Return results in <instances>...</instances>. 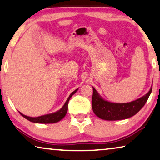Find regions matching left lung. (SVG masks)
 <instances>
[{"label":"left lung","mask_w":160,"mask_h":160,"mask_svg":"<svg viewBox=\"0 0 160 160\" xmlns=\"http://www.w3.org/2000/svg\"><path fill=\"white\" fill-rule=\"evenodd\" d=\"M93 88L92 106L95 114L100 119L108 121L128 119L136 114L147 101L152 90V86L145 95L129 102L117 103L102 98L96 89Z\"/></svg>","instance_id":"8db88e82"}]
</instances>
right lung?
Instances as JSON below:
<instances>
[{
	"instance_id": "1",
	"label": "right lung",
	"mask_w": 160,
	"mask_h": 160,
	"mask_svg": "<svg viewBox=\"0 0 160 160\" xmlns=\"http://www.w3.org/2000/svg\"><path fill=\"white\" fill-rule=\"evenodd\" d=\"M78 89H76V90H74L71 95H69L68 98L66 101H65V104L63 105V106L61 108L60 110L57 111L56 112L49 113V114H46L43 116H40V117H30L28 116L24 115L23 113L19 112V113L24 118H25L26 119L29 120L30 122H34V123H39V124H53L56 123L60 121L61 119H62L65 117V116L66 115L67 111H68V105L69 100L71 99L72 95H74L76 92H77Z\"/></svg>"
}]
</instances>
